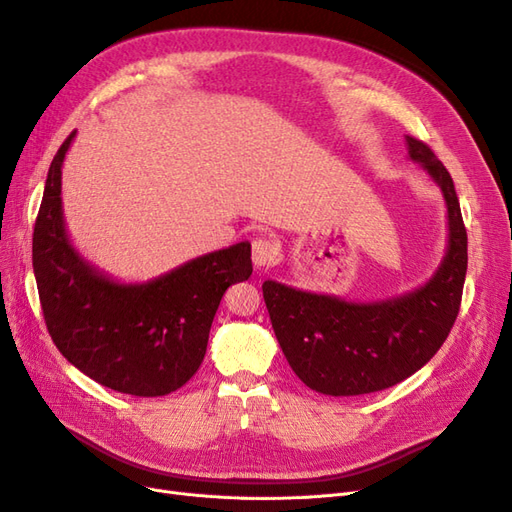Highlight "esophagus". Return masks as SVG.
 <instances>
[{
    "label": "esophagus",
    "instance_id": "obj_1",
    "mask_svg": "<svg viewBox=\"0 0 512 512\" xmlns=\"http://www.w3.org/2000/svg\"><path fill=\"white\" fill-rule=\"evenodd\" d=\"M252 260H254V267L258 269L271 267L280 260V250H277V245L273 241L260 237L252 243Z\"/></svg>",
    "mask_w": 512,
    "mask_h": 512
}]
</instances>
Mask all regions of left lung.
Segmentation results:
<instances>
[{
    "label": "left lung",
    "mask_w": 512,
    "mask_h": 512,
    "mask_svg": "<svg viewBox=\"0 0 512 512\" xmlns=\"http://www.w3.org/2000/svg\"><path fill=\"white\" fill-rule=\"evenodd\" d=\"M408 156L438 185L448 243L438 271L393 299L354 303L267 280L262 284L277 342L299 380L333 395H367L410 378L440 350L459 314L468 271V235L444 164L425 143L406 136Z\"/></svg>",
    "instance_id": "left-lung-1"
}]
</instances>
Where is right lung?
Listing matches in <instances>:
<instances>
[{
    "label": "right lung",
    "mask_w": 512,
    "mask_h": 512,
    "mask_svg": "<svg viewBox=\"0 0 512 512\" xmlns=\"http://www.w3.org/2000/svg\"><path fill=\"white\" fill-rule=\"evenodd\" d=\"M74 136L55 153L34 226L46 329L68 363L98 384L136 397L168 395L203 363L224 292L252 275V245L203 254L149 282L113 280L79 254L66 230L61 166Z\"/></svg>",
    "instance_id": "1"
}]
</instances>
